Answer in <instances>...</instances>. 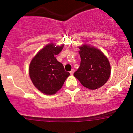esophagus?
<instances>
[{
	"label": "esophagus",
	"mask_w": 133,
	"mask_h": 133,
	"mask_svg": "<svg viewBox=\"0 0 133 133\" xmlns=\"http://www.w3.org/2000/svg\"><path fill=\"white\" fill-rule=\"evenodd\" d=\"M69 73H70L71 75H73V73H74V69H72V70L71 71L69 72Z\"/></svg>",
	"instance_id": "obj_1"
}]
</instances>
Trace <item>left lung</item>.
I'll use <instances>...</instances> for the list:
<instances>
[{"mask_svg":"<svg viewBox=\"0 0 133 133\" xmlns=\"http://www.w3.org/2000/svg\"><path fill=\"white\" fill-rule=\"evenodd\" d=\"M80 65L74 76L83 86L96 89L104 85L111 74V66L104 53L93 47L84 45L79 48Z\"/></svg>","mask_w":133,"mask_h":133,"instance_id":"8db88e82","label":"left lung"}]
</instances>
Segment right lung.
Wrapping results in <instances>:
<instances>
[{
	"label": "right lung",
	"mask_w": 133,
	"mask_h": 133,
	"mask_svg": "<svg viewBox=\"0 0 133 133\" xmlns=\"http://www.w3.org/2000/svg\"><path fill=\"white\" fill-rule=\"evenodd\" d=\"M63 46L55 47L53 44L46 45L32 59L29 65V74L32 82L45 95L55 94L70 75L55 57Z\"/></svg>",
	"instance_id": "right-lung-1"
}]
</instances>
